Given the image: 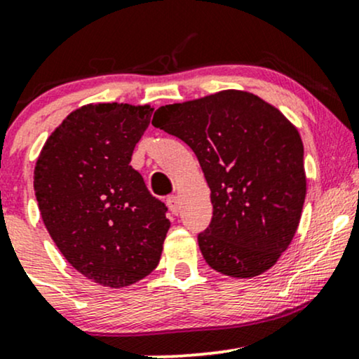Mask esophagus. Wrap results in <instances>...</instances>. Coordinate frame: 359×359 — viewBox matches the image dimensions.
<instances>
[{
  "label": "esophagus",
  "mask_w": 359,
  "mask_h": 359,
  "mask_svg": "<svg viewBox=\"0 0 359 359\" xmlns=\"http://www.w3.org/2000/svg\"><path fill=\"white\" fill-rule=\"evenodd\" d=\"M167 205H168V209H170L172 214H179V211H180V201H179V197L174 196V194L167 197Z\"/></svg>",
  "instance_id": "esophagus-1"
}]
</instances>
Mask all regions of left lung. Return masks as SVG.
Instances as JSON below:
<instances>
[{
  "label": "left lung",
  "instance_id": "left-lung-1",
  "mask_svg": "<svg viewBox=\"0 0 359 359\" xmlns=\"http://www.w3.org/2000/svg\"><path fill=\"white\" fill-rule=\"evenodd\" d=\"M151 125L192 148L211 189V224L197 236L205 263L236 278L271 269L306 201L297 128L269 102L234 89L162 106Z\"/></svg>",
  "mask_w": 359,
  "mask_h": 359
}]
</instances>
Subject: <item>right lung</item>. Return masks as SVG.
I'll use <instances>...</instances> for the list:
<instances>
[{
  "label": "right lung",
  "mask_w": 359,
  "mask_h": 359,
  "mask_svg": "<svg viewBox=\"0 0 359 359\" xmlns=\"http://www.w3.org/2000/svg\"><path fill=\"white\" fill-rule=\"evenodd\" d=\"M151 111L82 106L55 128L36 160L34 187L45 228L74 269L104 287L151 273L170 228L165 204L130 165Z\"/></svg>",
  "instance_id": "add662e5"
}]
</instances>
